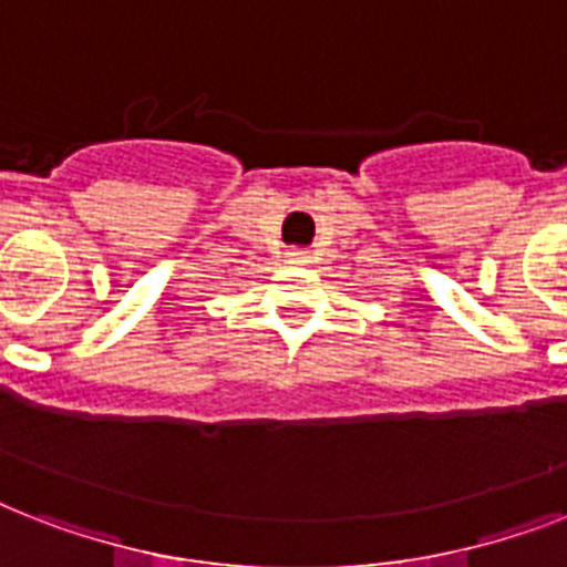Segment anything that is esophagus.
I'll use <instances>...</instances> for the list:
<instances>
[{"label":"esophagus","instance_id":"obj_1","mask_svg":"<svg viewBox=\"0 0 567 567\" xmlns=\"http://www.w3.org/2000/svg\"><path fill=\"white\" fill-rule=\"evenodd\" d=\"M288 258H291V261H297V265H302V261H309V256H306L302 249H293V252H288Z\"/></svg>","mask_w":567,"mask_h":567}]
</instances>
